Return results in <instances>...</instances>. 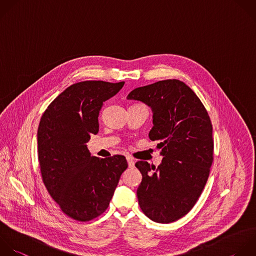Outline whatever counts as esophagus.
Returning <instances> with one entry per match:
<instances>
[{"instance_id": "esophagus-1", "label": "esophagus", "mask_w": 256, "mask_h": 256, "mask_svg": "<svg viewBox=\"0 0 256 256\" xmlns=\"http://www.w3.org/2000/svg\"><path fill=\"white\" fill-rule=\"evenodd\" d=\"M127 162H128V165H129V167H130V168L134 167L135 162H134V160H133V158H132V157L128 156V157H127Z\"/></svg>"}]
</instances>
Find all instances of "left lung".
<instances>
[{"label":"left lung","mask_w":256,"mask_h":256,"mask_svg":"<svg viewBox=\"0 0 256 256\" xmlns=\"http://www.w3.org/2000/svg\"><path fill=\"white\" fill-rule=\"evenodd\" d=\"M153 110L152 141L164 156L156 168L146 161L137 197L143 213L159 223L174 222L195 205L207 182L214 142L209 115L197 95L182 81L168 79L139 87L127 97Z\"/></svg>","instance_id":"left-lung-1"}]
</instances>
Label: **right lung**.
<instances>
[{"label": "right lung", "instance_id": "1", "mask_svg": "<svg viewBox=\"0 0 256 256\" xmlns=\"http://www.w3.org/2000/svg\"><path fill=\"white\" fill-rule=\"evenodd\" d=\"M125 82L83 81L68 87L47 107L38 127V158L43 182L61 210L90 221L109 206L128 163L123 155L97 158L86 143L99 131L103 103Z\"/></svg>", "mask_w": 256, "mask_h": 256}]
</instances>
